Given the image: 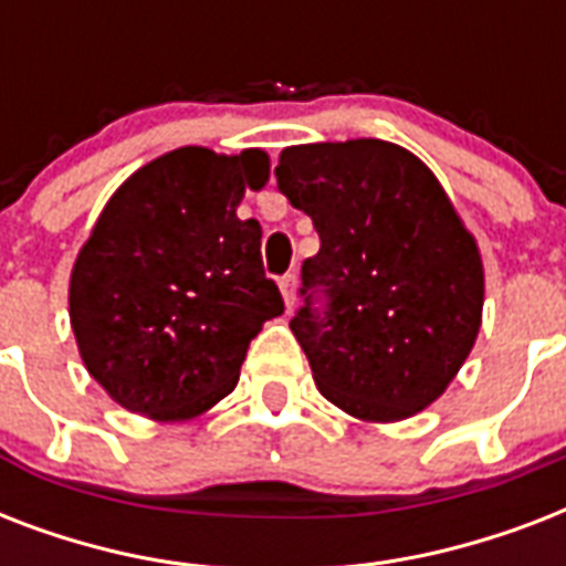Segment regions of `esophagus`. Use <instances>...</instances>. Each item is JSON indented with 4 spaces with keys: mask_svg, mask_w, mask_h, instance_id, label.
Instances as JSON below:
<instances>
[{
    "mask_svg": "<svg viewBox=\"0 0 566 566\" xmlns=\"http://www.w3.org/2000/svg\"><path fill=\"white\" fill-rule=\"evenodd\" d=\"M279 287H282V296H284V305H287V311L296 305V275H282L279 279Z\"/></svg>",
    "mask_w": 566,
    "mask_h": 566,
    "instance_id": "1",
    "label": "esophagus"
}]
</instances>
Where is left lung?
I'll list each match as a JSON object with an SVG mask.
<instances>
[{
  "instance_id": "1",
  "label": "left lung",
  "mask_w": 566,
  "mask_h": 566,
  "mask_svg": "<svg viewBox=\"0 0 566 566\" xmlns=\"http://www.w3.org/2000/svg\"><path fill=\"white\" fill-rule=\"evenodd\" d=\"M275 179L319 234L291 319L319 394L367 422L429 408L473 349L484 305L482 255L447 190L376 137L287 146Z\"/></svg>"
}]
</instances>
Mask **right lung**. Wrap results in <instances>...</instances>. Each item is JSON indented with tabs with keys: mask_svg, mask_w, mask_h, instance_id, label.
Listing matches in <instances>:
<instances>
[{
	"mask_svg": "<svg viewBox=\"0 0 566 566\" xmlns=\"http://www.w3.org/2000/svg\"><path fill=\"white\" fill-rule=\"evenodd\" d=\"M266 179L261 149L181 146L102 208L70 275V323L114 402L172 422L234 390L249 340L284 311L261 264V226L238 217Z\"/></svg>",
	"mask_w": 566,
	"mask_h": 566,
	"instance_id": "obj_1",
	"label": "right lung"
}]
</instances>
